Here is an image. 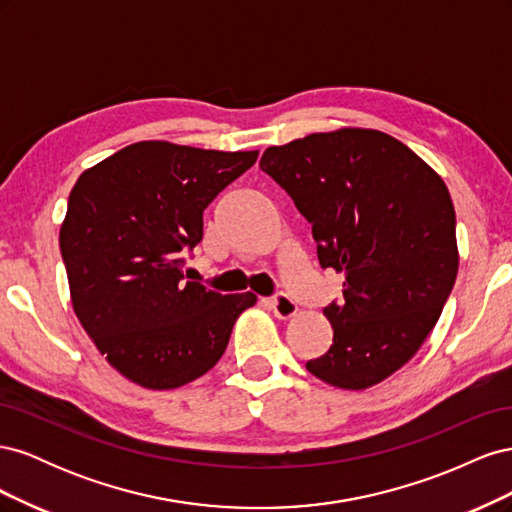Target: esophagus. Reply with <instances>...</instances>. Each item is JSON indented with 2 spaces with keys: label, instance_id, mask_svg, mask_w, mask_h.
Returning a JSON list of instances; mask_svg holds the SVG:
<instances>
[{
  "label": "esophagus",
  "instance_id": "1",
  "mask_svg": "<svg viewBox=\"0 0 512 512\" xmlns=\"http://www.w3.org/2000/svg\"><path fill=\"white\" fill-rule=\"evenodd\" d=\"M269 307H271V312H273L277 318H280V320H288V318H292L294 314L299 312L297 303H294L290 297H286V294H280V297L271 299V301H269Z\"/></svg>",
  "mask_w": 512,
  "mask_h": 512
}]
</instances>
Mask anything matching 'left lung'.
Masks as SVG:
<instances>
[{"label": "left lung", "mask_w": 512, "mask_h": 512, "mask_svg": "<svg viewBox=\"0 0 512 512\" xmlns=\"http://www.w3.org/2000/svg\"><path fill=\"white\" fill-rule=\"evenodd\" d=\"M260 168L312 224L322 269L344 275V301L324 307L333 344L307 371L344 391L380 384L423 346L455 284L446 183L410 147L369 128L269 147Z\"/></svg>", "instance_id": "obj_1"}]
</instances>
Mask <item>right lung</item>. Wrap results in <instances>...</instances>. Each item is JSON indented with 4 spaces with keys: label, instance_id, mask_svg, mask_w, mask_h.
<instances>
[{
    "label": "right lung",
    "instance_id": "obj_1",
    "mask_svg": "<svg viewBox=\"0 0 512 512\" xmlns=\"http://www.w3.org/2000/svg\"><path fill=\"white\" fill-rule=\"evenodd\" d=\"M258 151L141 141L87 168L59 228L74 314L123 378L151 391L188 384L220 361L254 292L183 280V247L203 211Z\"/></svg>",
    "mask_w": 512,
    "mask_h": 512
}]
</instances>
